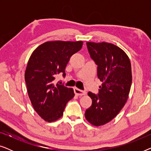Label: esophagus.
Returning a JSON list of instances; mask_svg holds the SVG:
<instances>
[{
	"instance_id": "34e87169",
	"label": "esophagus",
	"mask_w": 151,
	"mask_h": 151,
	"mask_svg": "<svg viewBox=\"0 0 151 151\" xmlns=\"http://www.w3.org/2000/svg\"><path fill=\"white\" fill-rule=\"evenodd\" d=\"M74 93H75V94L76 95V96H84V95L86 94V92L85 91L80 90V89H79V88H74Z\"/></svg>"
}]
</instances>
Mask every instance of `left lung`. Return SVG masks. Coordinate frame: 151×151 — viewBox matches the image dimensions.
Wrapping results in <instances>:
<instances>
[{
  "label": "left lung",
  "mask_w": 151,
  "mask_h": 151,
  "mask_svg": "<svg viewBox=\"0 0 151 151\" xmlns=\"http://www.w3.org/2000/svg\"><path fill=\"white\" fill-rule=\"evenodd\" d=\"M86 46L102 84L98 94L88 93L92 104L86 110L85 117L99 127L116 117L127 102L132 84L131 65L127 53L116 45L88 42Z\"/></svg>",
  "instance_id": "obj_1"
}]
</instances>
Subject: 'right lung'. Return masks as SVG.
Wrapping results in <instances>:
<instances>
[{
  "mask_svg": "<svg viewBox=\"0 0 151 151\" xmlns=\"http://www.w3.org/2000/svg\"><path fill=\"white\" fill-rule=\"evenodd\" d=\"M83 42L49 41L34 51L27 66L24 80L31 102L46 122H54L63 115L67 103L75 96L73 89L55 84V76L63 73L70 58L81 49Z\"/></svg>",
  "mask_w": 151,
  "mask_h": 151,
  "instance_id": "right-lung-1",
  "label": "right lung"
}]
</instances>
